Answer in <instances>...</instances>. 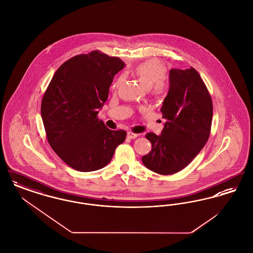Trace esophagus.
<instances>
[{"mask_svg":"<svg viewBox=\"0 0 253 253\" xmlns=\"http://www.w3.org/2000/svg\"><path fill=\"white\" fill-rule=\"evenodd\" d=\"M127 136H128L129 138H131V139H133V138H136V137L138 136V134L132 132H127Z\"/></svg>","mask_w":253,"mask_h":253,"instance_id":"34e87169","label":"esophagus"}]
</instances>
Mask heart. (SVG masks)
Instances as JSON below:
<instances>
[{
    "mask_svg": "<svg viewBox=\"0 0 253 253\" xmlns=\"http://www.w3.org/2000/svg\"><path fill=\"white\" fill-rule=\"evenodd\" d=\"M132 73L145 88H152L154 96H160L163 94L165 89L163 79L166 76V67L160 60L153 59L142 61L133 68ZM123 82L124 77L121 76L113 84V88H119Z\"/></svg>",
    "mask_w": 253,
    "mask_h": 253,
    "instance_id": "obj_1",
    "label": "heart"
}]
</instances>
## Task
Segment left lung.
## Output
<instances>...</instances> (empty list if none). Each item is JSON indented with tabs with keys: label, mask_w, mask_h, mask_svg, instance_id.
<instances>
[{
	"label": "left lung",
	"mask_w": 253,
	"mask_h": 253,
	"mask_svg": "<svg viewBox=\"0 0 253 253\" xmlns=\"http://www.w3.org/2000/svg\"><path fill=\"white\" fill-rule=\"evenodd\" d=\"M212 101L198 72L169 71V89L161 113L167 121L160 135L148 132L151 152L142 157L145 167L163 175L187 167L207 143L212 121Z\"/></svg>",
	"instance_id": "left-lung-1"
}]
</instances>
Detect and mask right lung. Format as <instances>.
I'll return each mask as SVG.
<instances>
[{"label": "right lung", "instance_id": "right-lung-1", "mask_svg": "<svg viewBox=\"0 0 253 253\" xmlns=\"http://www.w3.org/2000/svg\"><path fill=\"white\" fill-rule=\"evenodd\" d=\"M125 63L95 50L66 60L43 94L41 113L51 148L79 171L105 167L127 132L113 131L97 118L114 77Z\"/></svg>", "mask_w": 253, "mask_h": 253}]
</instances>
